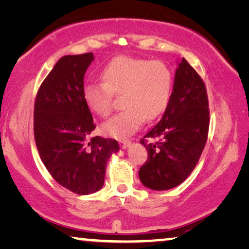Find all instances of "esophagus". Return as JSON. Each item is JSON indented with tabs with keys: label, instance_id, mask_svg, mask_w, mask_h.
Here are the masks:
<instances>
[{
	"label": "esophagus",
	"instance_id": "obj_1",
	"mask_svg": "<svg viewBox=\"0 0 249 249\" xmlns=\"http://www.w3.org/2000/svg\"><path fill=\"white\" fill-rule=\"evenodd\" d=\"M119 144H120V147L122 149H127L128 147H130V144H131V141H130V140H120Z\"/></svg>",
	"mask_w": 249,
	"mask_h": 249
}]
</instances>
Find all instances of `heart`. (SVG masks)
<instances>
[{"mask_svg": "<svg viewBox=\"0 0 249 249\" xmlns=\"http://www.w3.org/2000/svg\"><path fill=\"white\" fill-rule=\"evenodd\" d=\"M102 83H88L83 100L100 117L111 112L112 95L122 94L124 111L102 124L105 135L124 139L135 133L144 119L154 120L166 110L173 91V72L161 61L120 55L101 71Z\"/></svg>", "mask_w": 249, "mask_h": 249, "instance_id": "b5f03b06", "label": "heart"}]
</instances>
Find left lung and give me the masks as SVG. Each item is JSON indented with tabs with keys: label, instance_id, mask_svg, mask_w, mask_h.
Instances as JSON below:
<instances>
[{
	"label": "left lung",
	"instance_id": "left-lung-1",
	"mask_svg": "<svg viewBox=\"0 0 249 249\" xmlns=\"http://www.w3.org/2000/svg\"><path fill=\"white\" fill-rule=\"evenodd\" d=\"M208 129V98L204 81L182 58L163 116L143 137L156 141H140L148 151L147 161L139 170L141 183L161 191L185 181L200 158Z\"/></svg>",
	"mask_w": 249,
	"mask_h": 249
}]
</instances>
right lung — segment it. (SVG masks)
<instances>
[{
  "mask_svg": "<svg viewBox=\"0 0 249 249\" xmlns=\"http://www.w3.org/2000/svg\"><path fill=\"white\" fill-rule=\"evenodd\" d=\"M93 53L62 56L37 91L34 138L53 179L78 195L100 190L109 158L119 151L114 139L90 138L93 118L83 100V79Z\"/></svg>",
  "mask_w": 249,
  "mask_h": 249,
  "instance_id": "add662e5",
  "label": "right lung"
}]
</instances>
